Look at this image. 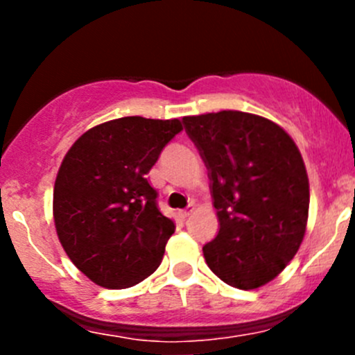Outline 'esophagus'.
Listing matches in <instances>:
<instances>
[{"instance_id":"obj_1","label":"esophagus","mask_w":355,"mask_h":355,"mask_svg":"<svg viewBox=\"0 0 355 355\" xmlns=\"http://www.w3.org/2000/svg\"><path fill=\"white\" fill-rule=\"evenodd\" d=\"M191 213H192V207H189V209H180L178 211V218L185 220V218H189V214Z\"/></svg>"}]
</instances>
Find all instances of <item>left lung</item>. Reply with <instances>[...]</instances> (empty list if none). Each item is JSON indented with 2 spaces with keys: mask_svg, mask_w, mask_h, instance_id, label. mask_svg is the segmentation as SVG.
Wrapping results in <instances>:
<instances>
[{
  "mask_svg": "<svg viewBox=\"0 0 355 355\" xmlns=\"http://www.w3.org/2000/svg\"><path fill=\"white\" fill-rule=\"evenodd\" d=\"M211 180L220 230L202 247L214 275L230 287H263L302 244L309 180L292 137L244 111L184 116Z\"/></svg>",
  "mask_w": 355,
  "mask_h": 355,
  "instance_id": "1",
  "label": "left lung"
}]
</instances>
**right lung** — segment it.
I'll list each match as a JSON object with an SVG mask.
<instances>
[{
	"label": "right lung",
	"mask_w": 355,
	"mask_h": 355,
	"mask_svg": "<svg viewBox=\"0 0 355 355\" xmlns=\"http://www.w3.org/2000/svg\"><path fill=\"white\" fill-rule=\"evenodd\" d=\"M182 121L123 116L96 125L63 157L53 192L56 234L96 285L128 288L161 264L175 223L146 175Z\"/></svg>",
	"instance_id": "obj_1"
}]
</instances>
